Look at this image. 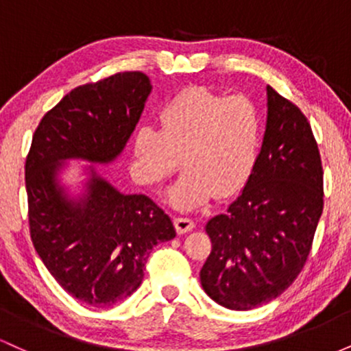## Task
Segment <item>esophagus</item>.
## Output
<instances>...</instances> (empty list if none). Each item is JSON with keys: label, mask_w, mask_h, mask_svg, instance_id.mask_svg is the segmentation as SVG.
I'll return each instance as SVG.
<instances>
[{"label": "esophagus", "mask_w": 351, "mask_h": 351, "mask_svg": "<svg viewBox=\"0 0 351 351\" xmlns=\"http://www.w3.org/2000/svg\"><path fill=\"white\" fill-rule=\"evenodd\" d=\"M173 224H175V229L178 234H184V232L191 231L193 228H195V221L189 219V217H184V216H178L173 219Z\"/></svg>", "instance_id": "34e87169"}]
</instances>
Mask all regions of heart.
<instances>
[{
  "mask_svg": "<svg viewBox=\"0 0 351 351\" xmlns=\"http://www.w3.org/2000/svg\"><path fill=\"white\" fill-rule=\"evenodd\" d=\"M160 130L143 123L134 135L132 171L138 183L156 189L178 170L168 189L173 208L188 211L213 196L229 198L251 180L263 145V115L251 99L204 86L180 90L158 112Z\"/></svg>",
  "mask_w": 351,
  "mask_h": 351,
  "instance_id": "b5f03b06",
  "label": "heart"
}]
</instances>
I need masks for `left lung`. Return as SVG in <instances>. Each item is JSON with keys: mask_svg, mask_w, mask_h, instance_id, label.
I'll return each instance as SVG.
<instances>
[{"mask_svg": "<svg viewBox=\"0 0 351 351\" xmlns=\"http://www.w3.org/2000/svg\"><path fill=\"white\" fill-rule=\"evenodd\" d=\"M324 209V170L307 117L267 86L259 162L228 211L208 221L213 249L199 272L223 307L251 310L297 279Z\"/></svg>", "mask_w": 351, "mask_h": 351, "instance_id": "8db88e82", "label": "left lung"}]
</instances>
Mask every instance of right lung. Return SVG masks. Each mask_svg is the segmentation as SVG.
Returning a JSON list of instances; mask_svg holds the SVG:
<instances>
[{"label": "right lung", "mask_w": 351, "mask_h": 351, "mask_svg": "<svg viewBox=\"0 0 351 351\" xmlns=\"http://www.w3.org/2000/svg\"><path fill=\"white\" fill-rule=\"evenodd\" d=\"M152 92L143 72H119L71 90L39 122L24 165L29 232L60 287L92 307L130 297L156 244L176 236L145 195H122L90 168L82 198L59 184L66 160L110 163L130 138Z\"/></svg>", "instance_id": "obj_1"}]
</instances>
